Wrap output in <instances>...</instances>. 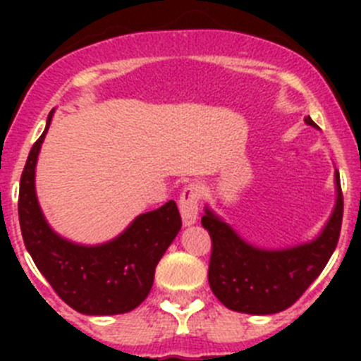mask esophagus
<instances>
[{
	"label": "esophagus",
	"mask_w": 361,
	"mask_h": 361,
	"mask_svg": "<svg viewBox=\"0 0 361 361\" xmlns=\"http://www.w3.org/2000/svg\"><path fill=\"white\" fill-rule=\"evenodd\" d=\"M200 200H202V188L199 184H188L186 188H183L180 197H178V208H180L183 222L186 226H191L197 222Z\"/></svg>",
	"instance_id": "34e87169"
}]
</instances>
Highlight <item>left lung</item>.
<instances>
[{
  "mask_svg": "<svg viewBox=\"0 0 361 361\" xmlns=\"http://www.w3.org/2000/svg\"><path fill=\"white\" fill-rule=\"evenodd\" d=\"M305 123L317 126L311 117ZM336 208L324 233L309 244L264 251L245 244L226 222L206 212L202 226L212 237L208 280L213 295L228 309L247 314H273L291 307L329 262L340 238L343 195L336 173Z\"/></svg>",
  "mask_w": 361,
  "mask_h": 361,
  "instance_id": "obj_1",
  "label": "left lung"
}]
</instances>
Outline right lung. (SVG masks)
I'll list each match as a JSON object with an SVG mask.
<instances>
[{
	"instance_id": "add662e5",
	"label": "right lung",
	"mask_w": 361,
	"mask_h": 361,
	"mask_svg": "<svg viewBox=\"0 0 361 361\" xmlns=\"http://www.w3.org/2000/svg\"><path fill=\"white\" fill-rule=\"evenodd\" d=\"M34 142L19 183L21 235L32 260L57 296L82 314H121L141 305L155 267L183 226L175 200L137 216L116 240L95 247L72 244L44 222L34 190V168L44 133Z\"/></svg>"
}]
</instances>
